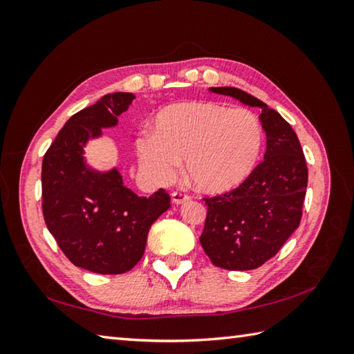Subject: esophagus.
Here are the masks:
<instances>
[{
    "mask_svg": "<svg viewBox=\"0 0 354 354\" xmlns=\"http://www.w3.org/2000/svg\"><path fill=\"white\" fill-rule=\"evenodd\" d=\"M171 201L173 204H184V202H189L190 201V196L187 193H183V192H173L171 193Z\"/></svg>",
    "mask_w": 354,
    "mask_h": 354,
    "instance_id": "obj_1",
    "label": "esophagus"
}]
</instances>
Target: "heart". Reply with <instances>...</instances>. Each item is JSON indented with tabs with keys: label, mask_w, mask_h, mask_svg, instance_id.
I'll list each match as a JSON object with an SVG mask.
<instances>
[{
	"label": "heart",
	"mask_w": 354,
	"mask_h": 354,
	"mask_svg": "<svg viewBox=\"0 0 354 354\" xmlns=\"http://www.w3.org/2000/svg\"><path fill=\"white\" fill-rule=\"evenodd\" d=\"M263 138L260 120L250 109L194 100L162 108L152 133H140L135 149L142 169L158 181L170 183L185 158L187 178L198 190L225 193L250 178Z\"/></svg>",
	"instance_id": "obj_1"
}]
</instances>
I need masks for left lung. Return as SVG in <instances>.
<instances>
[{
  "mask_svg": "<svg viewBox=\"0 0 354 354\" xmlns=\"http://www.w3.org/2000/svg\"><path fill=\"white\" fill-rule=\"evenodd\" d=\"M209 91L259 108L266 132L265 160L250 178L221 196L204 198L207 219L199 237L214 266L250 270L272 259L301 222L306 158L295 131L266 103L232 86Z\"/></svg>",
  "mask_w": 354,
  "mask_h": 354,
  "instance_id": "obj_1",
  "label": "left lung"
}]
</instances>
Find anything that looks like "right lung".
I'll return each mask as SVG.
<instances>
[{
  "mask_svg": "<svg viewBox=\"0 0 354 354\" xmlns=\"http://www.w3.org/2000/svg\"><path fill=\"white\" fill-rule=\"evenodd\" d=\"M132 93L106 94L79 111L59 131L42 160L45 225L74 266L95 274H124L141 260L152 223L170 208L169 193L149 198L123 184L114 167H88L84 147L133 102Z\"/></svg>",
  "mask_w": 354,
  "mask_h": 354,
  "instance_id": "add662e5",
  "label": "right lung"
}]
</instances>
